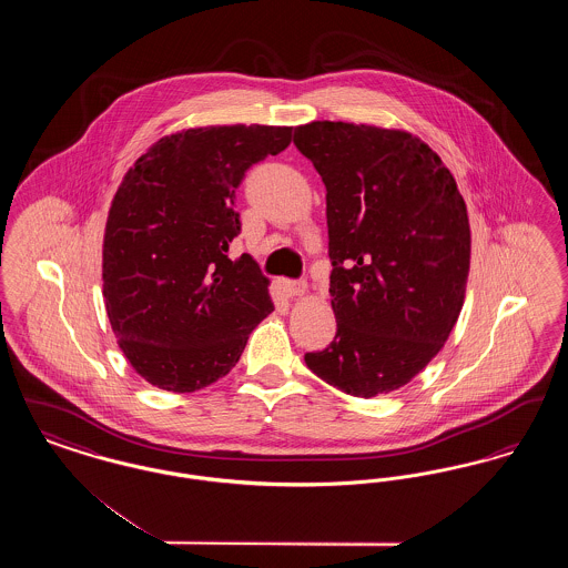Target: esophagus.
<instances>
[{
	"label": "esophagus",
	"instance_id": "esophagus-1",
	"mask_svg": "<svg viewBox=\"0 0 568 568\" xmlns=\"http://www.w3.org/2000/svg\"><path fill=\"white\" fill-rule=\"evenodd\" d=\"M283 292L290 297H302L308 292V285L304 281H283Z\"/></svg>",
	"mask_w": 568,
	"mask_h": 568
}]
</instances>
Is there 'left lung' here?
<instances>
[{"instance_id":"8db88e82","label":"left lung","mask_w":568,"mask_h":568,"mask_svg":"<svg viewBox=\"0 0 568 568\" xmlns=\"http://www.w3.org/2000/svg\"><path fill=\"white\" fill-rule=\"evenodd\" d=\"M294 144L325 185L336 336L306 366L357 398L389 394L443 349L466 294L470 225L449 168L405 130L313 121Z\"/></svg>"}]
</instances>
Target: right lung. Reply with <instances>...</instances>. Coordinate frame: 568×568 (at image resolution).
<instances>
[{"label": "right lung", "instance_id": "obj_1", "mask_svg": "<svg viewBox=\"0 0 568 568\" xmlns=\"http://www.w3.org/2000/svg\"><path fill=\"white\" fill-rule=\"evenodd\" d=\"M290 142L292 128H190L125 172L104 230V304L121 352L151 385L185 394L225 377L274 311L255 260L227 251L244 172Z\"/></svg>", "mask_w": 568, "mask_h": 568}]
</instances>
